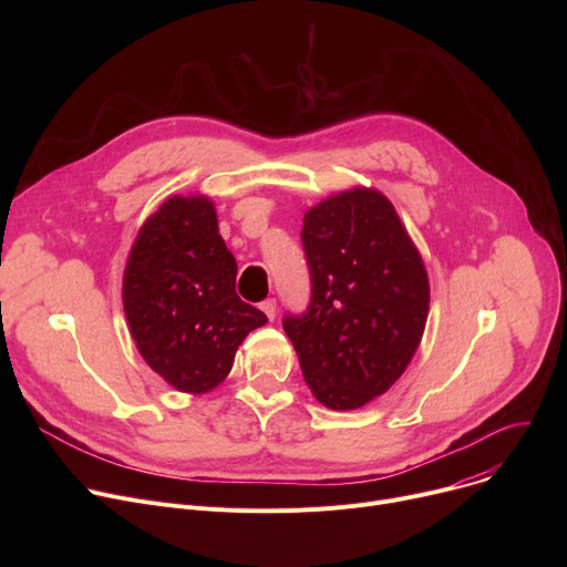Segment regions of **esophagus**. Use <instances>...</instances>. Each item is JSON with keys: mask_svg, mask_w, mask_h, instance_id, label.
Here are the masks:
<instances>
[{"mask_svg": "<svg viewBox=\"0 0 567 567\" xmlns=\"http://www.w3.org/2000/svg\"><path fill=\"white\" fill-rule=\"evenodd\" d=\"M261 310H264V315L268 317V319H276V299H266V301H261V306H259Z\"/></svg>", "mask_w": 567, "mask_h": 567, "instance_id": "34e87169", "label": "esophagus"}]
</instances>
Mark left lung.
<instances>
[{"mask_svg": "<svg viewBox=\"0 0 567 567\" xmlns=\"http://www.w3.org/2000/svg\"><path fill=\"white\" fill-rule=\"evenodd\" d=\"M301 241L310 306L282 329L312 395L329 409H359L402 377L421 344L430 282L393 204L353 188L312 206Z\"/></svg>", "mask_w": 567, "mask_h": 567, "instance_id": "8db88e82", "label": "left lung"}]
</instances>
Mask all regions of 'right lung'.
Wrapping results in <instances>:
<instances>
[{
    "label": "right lung",
    "mask_w": 567,
    "mask_h": 567,
    "mask_svg": "<svg viewBox=\"0 0 567 567\" xmlns=\"http://www.w3.org/2000/svg\"><path fill=\"white\" fill-rule=\"evenodd\" d=\"M234 285L212 199L174 195L146 218L124 271V312L142 359L176 391H214L238 344L268 321Z\"/></svg>",
    "instance_id": "obj_1"
}]
</instances>
